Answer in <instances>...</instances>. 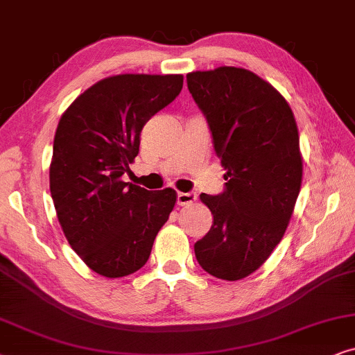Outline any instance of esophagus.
Returning a JSON list of instances; mask_svg holds the SVG:
<instances>
[{
    "mask_svg": "<svg viewBox=\"0 0 355 355\" xmlns=\"http://www.w3.org/2000/svg\"><path fill=\"white\" fill-rule=\"evenodd\" d=\"M196 193L193 191H188V193H178L177 195V202L180 206H187V205H191V202L196 201Z\"/></svg>",
    "mask_w": 355,
    "mask_h": 355,
    "instance_id": "34e87169",
    "label": "esophagus"
}]
</instances>
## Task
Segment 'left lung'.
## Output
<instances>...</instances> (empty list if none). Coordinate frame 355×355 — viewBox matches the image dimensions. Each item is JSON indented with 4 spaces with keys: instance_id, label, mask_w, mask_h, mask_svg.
<instances>
[{
    "instance_id": "left-lung-1",
    "label": "left lung",
    "mask_w": 355,
    "mask_h": 355,
    "mask_svg": "<svg viewBox=\"0 0 355 355\" xmlns=\"http://www.w3.org/2000/svg\"><path fill=\"white\" fill-rule=\"evenodd\" d=\"M187 84L227 170L224 191L200 196L214 220L195 254L211 276L239 281L269 258L294 211L302 183L295 118L286 98L248 69L196 71Z\"/></svg>"
}]
</instances>
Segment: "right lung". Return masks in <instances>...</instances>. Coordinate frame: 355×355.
Returning <instances> with one entry per match:
<instances>
[{
  "label": "right lung",
  "mask_w": 355,
  "mask_h": 355,
  "mask_svg": "<svg viewBox=\"0 0 355 355\" xmlns=\"http://www.w3.org/2000/svg\"><path fill=\"white\" fill-rule=\"evenodd\" d=\"M182 74H118L81 94L53 141L50 191L71 248L92 271L123 277L149 259L177 193L123 182L139 153L141 130L175 101Z\"/></svg>",
  "instance_id": "right-lung-1"
}]
</instances>
